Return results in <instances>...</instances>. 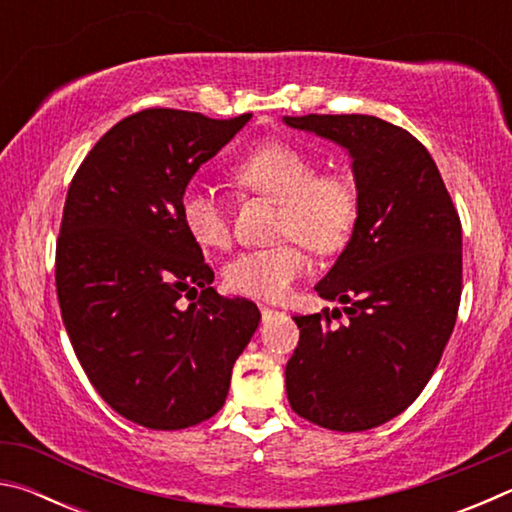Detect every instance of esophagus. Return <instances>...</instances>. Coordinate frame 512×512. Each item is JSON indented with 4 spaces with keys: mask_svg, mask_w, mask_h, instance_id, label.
<instances>
[{
    "mask_svg": "<svg viewBox=\"0 0 512 512\" xmlns=\"http://www.w3.org/2000/svg\"><path fill=\"white\" fill-rule=\"evenodd\" d=\"M259 311H262V318L264 320H268V318H273V316H280L282 314V311H277V309H273V307H259Z\"/></svg>",
    "mask_w": 512,
    "mask_h": 512,
    "instance_id": "1",
    "label": "esophagus"
}]
</instances>
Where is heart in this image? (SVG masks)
<instances>
[{
    "instance_id": "heart-1",
    "label": "heart",
    "mask_w": 512,
    "mask_h": 512,
    "mask_svg": "<svg viewBox=\"0 0 512 512\" xmlns=\"http://www.w3.org/2000/svg\"><path fill=\"white\" fill-rule=\"evenodd\" d=\"M235 183L282 203L280 237L298 239L275 248L244 250L225 264V284L241 296L280 300L309 271L299 241L316 253H334L350 239L359 216V189L339 171H318L314 155L296 144L271 140L250 151L235 169ZM180 221L201 248L230 244V212L210 187L192 183L180 194Z\"/></svg>"
}]
</instances>
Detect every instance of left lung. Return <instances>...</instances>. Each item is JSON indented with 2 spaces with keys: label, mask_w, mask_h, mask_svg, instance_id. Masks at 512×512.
<instances>
[{
  "label": "left lung",
  "mask_w": 512,
  "mask_h": 512,
  "mask_svg": "<svg viewBox=\"0 0 512 512\" xmlns=\"http://www.w3.org/2000/svg\"><path fill=\"white\" fill-rule=\"evenodd\" d=\"M352 155L359 216L323 280L341 311L293 316L291 409L332 431H366L411 406L438 368L463 289L461 219L429 151L372 115L284 117ZM332 319H339L334 326Z\"/></svg>",
  "instance_id": "left-lung-1"
}]
</instances>
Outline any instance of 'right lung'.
Returning <instances> with one entry per match:
<instances>
[{"mask_svg":"<svg viewBox=\"0 0 512 512\" xmlns=\"http://www.w3.org/2000/svg\"><path fill=\"white\" fill-rule=\"evenodd\" d=\"M248 119L133 112L92 146L67 189L56 241L60 316L97 393L146 429L210 420L259 325L255 302L210 287L214 271L178 212L198 167ZM189 295L199 302L180 310Z\"/></svg>","mask_w":512,"mask_h":512,"instance_id":"right-lung-1","label":"right lung"}]
</instances>
